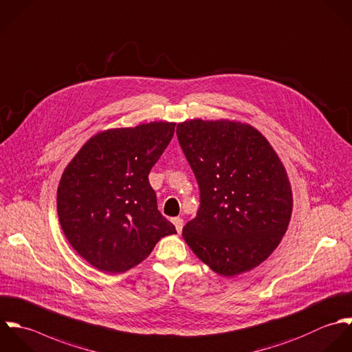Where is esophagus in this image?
Instances as JSON below:
<instances>
[{
  "instance_id": "esophagus-1",
  "label": "esophagus",
  "mask_w": 352,
  "mask_h": 352,
  "mask_svg": "<svg viewBox=\"0 0 352 352\" xmlns=\"http://www.w3.org/2000/svg\"><path fill=\"white\" fill-rule=\"evenodd\" d=\"M172 221H173V224H175V227H176V231L180 234L182 230H183V220L179 219V217H176V219H173Z\"/></svg>"
}]
</instances>
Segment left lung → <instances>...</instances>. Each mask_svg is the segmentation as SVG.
Masks as SVG:
<instances>
[{
	"label": "left lung",
	"mask_w": 352,
	"mask_h": 352,
	"mask_svg": "<svg viewBox=\"0 0 352 352\" xmlns=\"http://www.w3.org/2000/svg\"><path fill=\"white\" fill-rule=\"evenodd\" d=\"M176 133L201 191L197 217L183 228L186 243L220 276L256 267L280 244L292 213L277 153L256 128L234 120H187Z\"/></svg>",
	"instance_id": "obj_1"
}]
</instances>
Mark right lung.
<instances>
[{
	"label": "right lung",
	"instance_id": "add662e5",
	"mask_svg": "<svg viewBox=\"0 0 352 352\" xmlns=\"http://www.w3.org/2000/svg\"><path fill=\"white\" fill-rule=\"evenodd\" d=\"M175 125L151 121L101 131L64 169L57 188L60 226L74 250L98 270L126 272L161 237L176 234L148 183Z\"/></svg>",
	"mask_w": 352,
	"mask_h": 352
}]
</instances>
